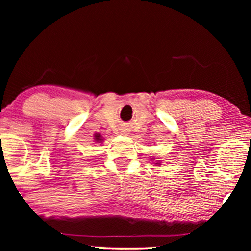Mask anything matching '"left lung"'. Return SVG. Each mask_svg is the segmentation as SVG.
<instances>
[{"mask_svg":"<svg viewBox=\"0 0 251 251\" xmlns=\"http://www.w3.org/2000/svg\"><path fill=\"white\" fill-rule=\"evenodd\" d=\"M156 164H160V162H157V163H156Z\"/></svg>","mask_w":251,"mask_h":251,"instance_id":"8db88e82","label":"left lung"}]
</instances>
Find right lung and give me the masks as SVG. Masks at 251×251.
Instances as JSON below:
<instances>
[{"label":"right lung","mask_w":251,"mask_h":251,"mask_svg":"<svg viewBox=\"0 0 251 251\" xmlns=\"http://www.w3.org/2000/svg\"><path fill=\"white\" fill-rule=\"evenodd\" d=\"M95 140H96V142H98V143H101L102 142V137L99 135V133H96Z\"/></svg>","instance_id":"add662e5"}]
</instances>
